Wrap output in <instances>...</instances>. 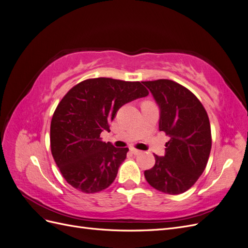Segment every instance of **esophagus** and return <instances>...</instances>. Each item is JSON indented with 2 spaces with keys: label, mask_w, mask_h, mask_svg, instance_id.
<instances>
[{
  "label": "esophagus",
  "mask_w": 248,
  "mask_h": 248,
  "mask_svg": "<svg viewBox=\"0 0 248 248\" xmlns=\"http://www.w3.org/2000/svg\"><path fill=\"white\" fill-rule=\"evenodd\" d=\"M130 152L132 154H134V155H139V154L141 153V151H140V150H137V149H134V148H130Z\"/></svg>",
  "instance_id": "esophagus-1"
}]
</instances>
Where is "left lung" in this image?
I'll return each mask as SVG.
<instances>
[{"label":"left lung","instance_id":"8db88e82","mask_svg":"<svg viewBox=\"0 0 248 248\" xmlns=\"http://www.w3.org/2000/svg\"><path fill=\"white\" fill-rule=\"evenodd\" d=\"M160 109L159 130L170 139L166 154L154 155L147 182L168 194H180L198 181L211 151V127L205 108L188 89L170 79L142 81Z\"/></svg>","mask_w":248,"mask_h":248}]
</instances>
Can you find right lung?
I'll return each mask as SVG.
<instances>
[{"instance_id":"add662e5","label":"right lung","mask_w":248,"mask_h":248,"mask_svg":"<svg viewBox=\"0 0 248 248\" xmlns=\"http://www.w3.org/2000/svg\"><path fill=\"white\" fill-rule=\"evenodd\" d=\"M140 81L90 78L71 88L50 123V149L67 183L81 192H98L114 182L128 148L102 141L100 134L125 103L146 97Z\"/></svg>"}]
</instances>
